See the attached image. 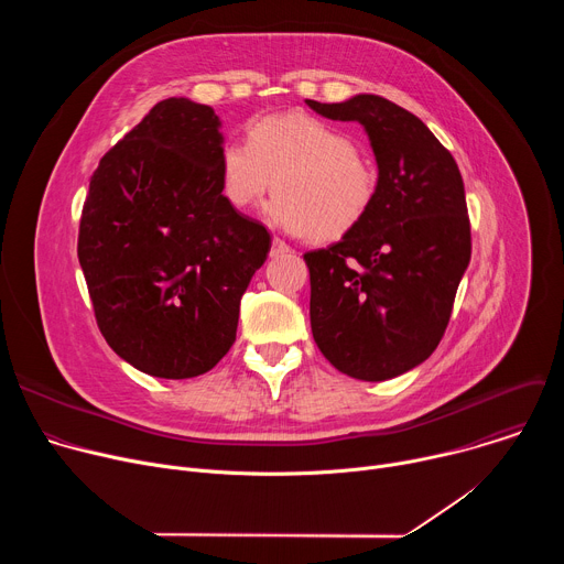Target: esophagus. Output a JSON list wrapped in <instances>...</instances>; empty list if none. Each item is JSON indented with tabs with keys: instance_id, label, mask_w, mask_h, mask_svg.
Wrapping results in <instances>:
<instances>
[{
	"instance_id": "esophagus-1",
	"label": "esophagus",
	"mask_w": 564,
	"mask_h": 564,
	"mask_svg": "<svg viewBox=\"0 0 564 564\" xmlns=\"http://www.w3.org/2000/svg\"><path fill=\"white\" fill-rule=\"evenodd\" d=\"M290 252V246L281 238H272V248H270V257H283Z\"/></svg>"
}]
</instances>
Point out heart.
I'll use <instances>...</instances> for the list:
<instances>
[{
  "label": "heart",
  "mask_w": 564,
  "mask_h": 564,
  "mask_svg": "<svg viewBox=\"0 0 564 564\" xmlns=\"http://www.w3.org/2000/svg\"><path fill=\"white\" fill-rule=\"evenodd\" d=\"M276 187L265 218L288 234L335 240L355 229L377 196V170L339 127L307 113H272L252 122L248 142L218 151L225 203L252 209Z\"/></svg>",
  "instance_id": "b5f03b06"
}]
</instances>
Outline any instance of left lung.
<instances>
[{
    "instance_id": "8db88e82",
    "label": "left lung",
    "mask_w": 564,
    "mask_h": 564,
    "mask_svg": "<svg viewBox=\"0 0 564 564\" xmlns=\"http://www.w3.org/2000/svg\"><path fill=\"white\" fill-rule=\"evenodd\" d=\"M305 102L324 118L359 122L379 170L364 220L339 243L303 254L312 337L339 372L386 381L426 361L448 326L470 261L462 174L417 116L381 96Z\"/></svg>"
}]
</instances>
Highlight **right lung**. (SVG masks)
Returning a JSON list of instances; mask_svg holds the SVG:
<instances>
[{"mask_svg": "<svg viewBox=\"0 0 564 564\" xmlns=\"http://www.w3.org/2000/svg\"><path fill=\"white\" fill-rule=\"evenodd\" d=\"M218 129L207 105L158 102L102 155L79 218L98 328L151 377H198L227 355L240 296L272 246L220 194Z\"/></svg>", "mask_w": 564, "mask_h": 564, "instance_id": "obj_1", "label": "right lung"}]
</instances>
